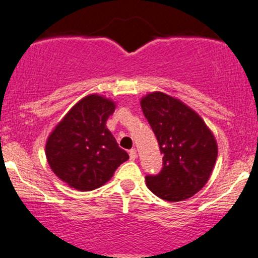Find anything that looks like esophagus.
<instances>
[{
    "mask_svg": "<svg viewBox=\"0 0 258 258\" xmlns=\"http://www.w3.org/2000/svg\"><path fill=\"white\" fill-rule=\"evenodd\" d=\"M129 157H130V160H132V161H134L135 158L138 157L137 150H135V149H132V150H130V151H129Z\"/></svg>",
    "mask_w": 258,
    "mask_h": 258,
    "instance_id": "esophagus-1",
    "label": "esophagus"
}]
</instances>
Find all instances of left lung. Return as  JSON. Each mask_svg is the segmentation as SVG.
I'll list each match as a JSON object with an SVG mask.
<instances>
[{"instance_id":"1","label":"left lung","mask_w":258,"mask_h":258,"mask_svg":"<svg viewBox=\"0 0 258 258\" xmlns=\"http://www.w3.org/2000/svg\"><path fill=\"white\" fill-rule=\"evenodd\" d=\"M140 103L163 153L161 172L145 178L147 187L166 201L191 198L215 167L218 149L212 132L195 111L163 92H151Z\"/></svg>"}]
</instances>
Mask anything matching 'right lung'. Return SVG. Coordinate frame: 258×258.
<instances>
[{
	"label": "right lung",
	"mask_w": 258,
	"mask_h": 258,
	"mask_svg": "<svg viewBox=\"0 0 258 258\" xmlns=\"http://www.w3.org/2000/svg\"><path fill=\"white\" fill-rule=\"evenodd\" d=\"M115 103L89 95L69 109L46 143V158L60 180L79 191L102 186L129 155L118 146L106 121Z\"/></svg>",
	"instance_id": "add662e5"
}]
</instances>
